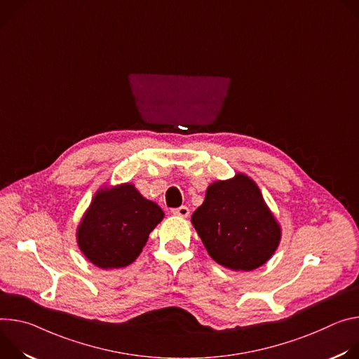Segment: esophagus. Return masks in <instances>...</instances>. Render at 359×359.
<instances>
[{
    "instance_id": "esophagus-1",
    "label": "esophagus",
    "mask_w": 359,
    "mask_h": 359,
    "mask_svg": "<svg viewBox=\"0 0 359 359\" xmlns=\"http://www.w3.org/2000/svg\"><path fill=\"white\" fill-rule=\"evenodd\" d=\"M172 214H174V215H177V217H182V218H187V217L189 215V210H188V207L182 205V207H180V208H175V210H172Z\"/></svg>"
}]
</instances>
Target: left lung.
I'll list each match as a JSON object with an SVG mask.
<instances>
[{
  "instance_id": "obj_1",
  "label": "left lung",
  "mask_w": 359,
  "mask_h": 359,
  "mask_svg": "<svg viewBox=\"0 0 359 359\" xmlns=\"http://www.w3.org/2000/svg\"><path fill=\"white\" fill-rule=\"evenodd\" d=\"M191 222L210 257L233 271L264 265L281 241V226L258 185L241 172L211 184Z\"/></svg>"
}]
</instances>
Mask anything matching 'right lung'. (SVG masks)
Masks as SVG:
<instances>
[{"label": "right lung", "mask_w": 359, "mask_h": 359, "mask_svg": "<svg viewBox=\"0 0 359 359\" xmlns=\"http://www.w3.org/2000/svg\"><path fill=\"white\" fill-rule=\"evenodd\" d=\"M164 212L127 182L97 191L76 229L81 252L102 269L133 264Z\"/></svg>", "instance_id": "1"}]
</instances>
